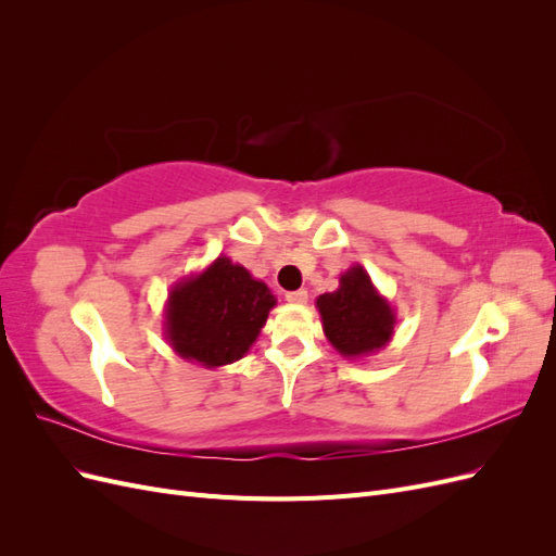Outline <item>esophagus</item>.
<instances>
[{"instance_id": "obj_1", "label": "esophagus", "mask_w": 556, "mask_h": 556, "mask_svg": "<svg viewBox=\"0 0 556 556\" xmlns=\"http://www.w3.org/2000/svg\"><path fill=\"white\" fill-rule=\"evenodd\" d=\"M285 299H288L290 301V304H306V301H308V292L306 290H294V292H288V294H285Z\"/></svg>"}]
</instances>
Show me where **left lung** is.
<instances>
[{"mask_svg":"<svg viewBox=\"0 0 556 556\" xmlns=\"http://www.w3.org/2000/svg\"><path fill=\"white\" fill-rule=\"evenodd\" d=\"M315 304L325 336L343 357L371 355L392 339L396 315L359 264L341 276L339 290L319 294Z\"/></svg>","mask_w":556,"mask_h":556,"instance_id":"left-lung-1","label":"left lung"}]
</instances>
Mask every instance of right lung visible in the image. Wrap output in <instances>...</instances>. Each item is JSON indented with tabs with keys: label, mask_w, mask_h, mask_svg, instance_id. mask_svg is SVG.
<instances>
[{
	"label": "right lung",
	"mask_w": 556,
	"mask_h": 556,
	"mask_svg": "<svg viewBox=\"0 0 556 556\" xmlns=\"http://www.w3.org/2000/svg\"><path fill=\"white\" fill-rule=\"evenodd\" d=\"M276 296L248 268L217 257L176 282L166 304V339L178 357L206 368L241 359L257 341Z\"/></svg>",
	"instance_id": "1"
}]
</instances>
